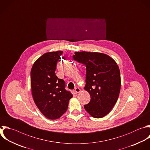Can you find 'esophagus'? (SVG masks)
<instances>
[{
	"mask_svg": "<svg viewBox=\"0 0 150 150\" xmlns=\"http://www.w3.org/2000/svg\"><path fill=\"white\" fill-rule=\"evenodd\" d=\"M74 91H75V93H80V89L79 88H78V87H76V88H75V90H74Z\"/></svg>",
	"mask_w": 150,
	"mask_h": 150,
	"instance_id": "esophagus-1",
	"label": "esophagus"
}]
</instances>
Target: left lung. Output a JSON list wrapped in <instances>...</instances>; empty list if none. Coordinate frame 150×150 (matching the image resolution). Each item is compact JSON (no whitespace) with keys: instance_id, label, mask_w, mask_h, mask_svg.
<instances>
[{"instance_id":"obj_1","label":"left lung","mask_w":150,"mask_h":150,"mask_svg":"<svg viewBox=\"0 0 150 150\" xmlns=\"http://www.w3.org/2000/svg\"><path fill=\"white\" fill-rule=\"evenodd\" d=\"M73 59L86 68L84 90L90 95L86 111L93 117L106 115L116 103L121 88L119 67L109 56L97 52H75Z\"/></svg>"}]
</instances>
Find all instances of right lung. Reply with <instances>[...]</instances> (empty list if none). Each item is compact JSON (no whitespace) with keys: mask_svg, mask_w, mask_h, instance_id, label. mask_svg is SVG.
<instances>
[{"mask_svg":"<svg viewBox=\"0 0 150 150\" xmlns=\"http://www.w3.org/2000/svg\"><path fill=\"white\" fill-rule=\"evenodd\" d=\"M62 51L47 52L33 64L31 88L34 101L40 112L50 120L59 118L67 110L73 94L65 89V82L56 76L57 62Z\"/></svg>","mask_w":150,"mask_h":150,"instance_id":"right-lung-1","label":"right lung"}]
</instances>
